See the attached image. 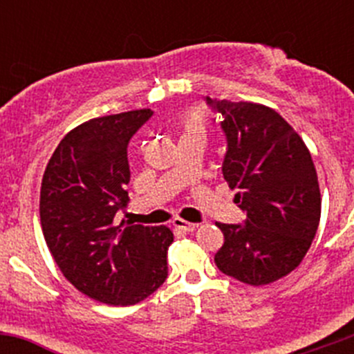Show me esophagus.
<instances>
[{
    "label": "esophagus",
    "instance_id": "esophagus-1",
    "mask_svg": "<svg viewBox=\"0 0 354 354\" xmlns=\"http://www.w3.org/2000/svg\"><path fill=\"white\" fill-rule=\"evenodd\" d=\"M173 226L176 227V230L185 231V233H190V231H195V230H197L198 224H195V223H188V221H183V219H180V217H176V219L173 221Z\"/></svg>",
    "mask_w": 354,
    "mask_h": 354
}]
</instances>
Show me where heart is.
I'll return each instance as SVG.
<instances>
[{
    "label": "heart",
    "mask_w": 354,
    "mask_h": 354,
    "mask_svg": "<svg viewBox=\"0 0 354 354\" xmlns=\"http://www.w3.org/2000/svg\"><path fill=\"white\" fill-rule=\"evenodd\" d=\"M207 121L202 111H192L181 120V138L185 137H205Z\"/></svg>",
    "instance_id": "obj_1"
}]
</instances>
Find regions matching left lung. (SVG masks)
Instances as JSON below:
<instances>
[{"instance_id":"8db88e82","label":"left lung","mask_w":354,"mask_h":354,"mask_svg":"<svg viewBox=\"0 0 354 354\" xmlns=\"http://www.w3.org/2000/svg\"><path fill=\"white\" fill-rule=\"evenodd\" d=\"M205 102L223 116V174L246 216L241 224H216L224 245L214 262L241 283H274L299 266L319 227L322 202L312 156L274 109L226 99Z\"/></svg>"}]
</instances>
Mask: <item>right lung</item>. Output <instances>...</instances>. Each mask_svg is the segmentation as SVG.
I'll return each instance as SVG.
<instances>
[{
    "instance_id": "obj_1",
    "label": "right lung",
    "mask_w": 354,
    "mask_h": 354,
    "mask_svg": "<svg viewBox=\"0 0 354 354\" xmlns=\"http://www.w3.org/2000/svg\"><path fill=\"white\" fill-rule=\"evenodd\" d=\"M152 114L85 121L59 142L42 176L39 210L53 259L78 291L108 305H135L167 277L169 227L114 219L128 202V144Z\"/></svg>"
}]
</instances>
